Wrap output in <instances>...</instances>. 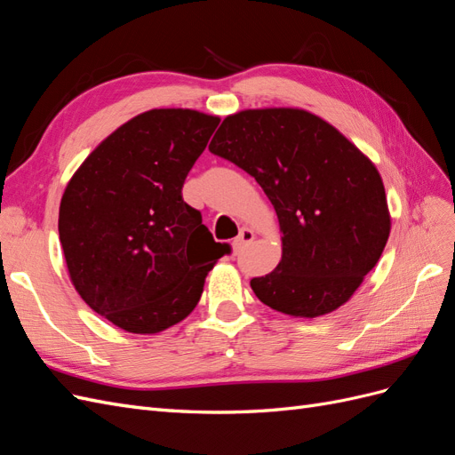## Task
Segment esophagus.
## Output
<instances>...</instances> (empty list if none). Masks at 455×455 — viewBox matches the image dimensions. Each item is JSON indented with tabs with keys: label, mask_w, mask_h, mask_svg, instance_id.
Wrapping results in <instances>:
<instances>
[{
	"label": "esophagus",
	"mask_w": 455,
	"mask_h": 455,
	"mask_svg": "<svg viewBox=\"0 0 455 455\" xmlns=\"http://www.w3.org/2000/svg\"><path fill=\"white\" fill-rule=\"evenodd\" d=\"M254 239V231L251 229V228H243L241 231H239V235L233 239V251H241V249H244L246 244H249L251 241Z\"/></svg>",
	"instance_id": "obj_1"
}]
</instances>
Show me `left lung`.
Returning a JSON list of instances; mask_svg holds the SVG:
<instances>
[{
	"label": "left lung",
	"mask_w": 455,
	"mask_h": 455,
	"mask_svg": "<svg viewBox=\"0 0 455 455\" xmlns=\"http://www.w3.org/2000/svg\"><path fill=\"white\" fill-rule=\"evenodd\" d=\"M209 149L249 172L277 212L283 258L266 277L251 281L261 304L315 319L349 301L391 233L376 164L301 108L231 114Z\"/></svg>",
	"instance_id": "8db88e82"
}]
</instances>
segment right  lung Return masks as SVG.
I'll return each instance as SVG.
<instances>
[{"mask_svg": "<svg viewBox=\"0 0 455 455\" xmlns=\"http://www.w3.org/2000/svg\"><path fill=\"white\" fill-rule=\"evenodd\" d=\"M220 117L149 109L96 146L68 182L59 235L85 304L125 332L157 334L196 309L229 246L182 199Z\"/></svg>", "mask_w": 455, "mask_h": 455, "instance_id": "add662e5", "label": "right lung"}]
</instances>
